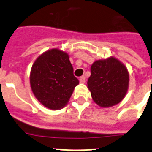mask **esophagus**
<instances>
[{
	"label": "esophagus",
	"instance_id": "34e87169",
	"mask_svg": "<svg viewBox=\"0 0 152 152\" xmlns=\"http://www.w3.org/2000/svg\"><path fill=\"white\" fill-rule=\"evenodd\" d=\"M79 80H80V82L81 83V84H84L86 81V78L84 76H81V77H80V78H79Z\"/></svg>",
	"mask_w": 152,
	"mask_h": 152
}]
</instances>
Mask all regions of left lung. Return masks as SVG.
<instances>
[{"instance_id": "1", "label": "left lung", "mask_w": 152, "mask_h": 152, "mask_svg": "<svg viewBox=\"0 0 152 152\" xmlns=\"http://www.w3.org/2000/svg\"><path fill=\"white\" fill-rule=\"evenodd\" d=\"M91 72L87 86L99 107H113L124 99L129 89V74L122 61L113 56L96 60L91 65Z\"/></svg>"}]
</instances>
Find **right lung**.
I'll return each instance as SVG.
<instances>
[{
  "label": "right lung",
  "instance_id": "add662e5",
  "mask_svg": "<svg viewBox=\"0 0 152 152\" xmlns=\"http://www.w3.org/2000/svg\"><path fill=\"white\" fill-rule=\"evenodd\" d=\"M66 52L52 49L40 55L33 63L29 82L35 97L52 110L66 106L79 80Z\"/></svg>",
  "mask_w": 152,
  "mask_h": 152
}]
</instances>
